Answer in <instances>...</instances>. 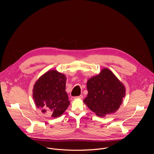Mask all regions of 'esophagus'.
<instances>
[{"instance_id": "esophagus-1", "label": "esophagus", "mask_w": 154, "mask_h": 154, "mask_svg": "<svg viewBox=\"0 0 154 154\" xmlns=\"http://www.w3.org/2000/svg\"><path fill=\"white\" fill-rule=\"evenodd\" d=\"M76 98H80V99H82L83 98V96L82 95H80L79 96H75V97H71V99L73 100L74 99H76Z\"/></svg>"}]
</instances>
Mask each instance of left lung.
Segmentation results:
<instances>
[{
    "label": "left lung",
    "instance_id": "obj_1",
    "mask_svg": "<svg viewBox=\"0 0 154 154\" xmlns=\"http://www.w3.org/2000/svg\"><path fill=\"white\" fill-rule=\"evenodd\" d=\"M87 97L84 103L98 116L115 113L122 102L125 90L124 85L108 69L87 82Z\"/></svg>",
    "mask_w": 154,
    "mask_h": 154
}]
</instances>
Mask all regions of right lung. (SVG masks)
<instances>
[{"label":"right lung","instance_id":"1","mask_svg":"<svg viewBox=\"0 0 154 154\" xmlns=\"http://www.w3.org/2000/svg\"><path fill=\"white\" fill-rule=\"evenodd\" d=\"M66 82V76L55 70L49 71L36 81L33 97L42 113L57 118L68 108L70 102L65 91Z\"/></svg>","mask_w":154,"mask_h":154}]
</instances>
